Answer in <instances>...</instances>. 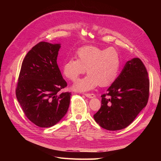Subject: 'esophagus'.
I'll use <instances>...</instances> for the list:
<instances>
[{"label":"esophagus","instance_id":"1","mask_svg":"<svg viewBox=\"0 0 161 161\" xmlns=\"http://www.w3.org/2000/svg\"><path fill=\"white\" fill-rule=\"evenodd\" d=\"M85 95L87 97H89V98H94L95 97V95L93 93H85Z\"/></svg>","mask_w":161,"mask_h":161}]
</instances>
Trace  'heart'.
<instances>
[{"instance_id":"heart-1","label":"heart","mask_w":161,"mask_h":161,"mask_svg":"<svg viewBox=\"0 0 161 161\" xmlns=\"http://www.w3.org/2000/svg\"><path fill=\"white\" fill-rule=\"evenodd\" d=\"M77 60L75 58L66 61L63 66V73L72 81L87 70L89 75L78 80L73 86L77 91L92 90L97 85L108 86L118 77L120 68V57L114 48H101L86 46L76 52Z\"/></svg>"}]
</instances>
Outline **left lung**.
<instances>
[{
	"instance_id": "8db88e82",
	"label": "left lung",
	"mask_w": 161,
	"mask_h": 161,
	"mask_svg": "<svg viewBox=\"0 0 161 161\" xmlns=\"http://www.w3.org/2000/svg\"><path fill=\"white\" fill-rule=\"evenodd\" d=\"M150 82L140 58L125 63L118 77L102 95L101 106L93 115L96 122L108 130H122L132 123L147 105Z\"/></svg>"
}]
</instances>
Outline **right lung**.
<instances>
[{
    "mask_svg": "<svg viewBox=\"0 0 161 161\" xmlns=\"http://www.w3.org/2000/svg\"><path fill=\"white\" fill-rule=\"evenodd\" d=\"M60 44L41 42L22 62L16 97L25 116L41 128L56 124L69 108L71 92L59 94L67 86L57 64Z\"/></svg>",
    "mask_w": 161,
    "mask_h": 161,
    "instance_id": "1",
    "label": "right lung"
}]
</instances>
